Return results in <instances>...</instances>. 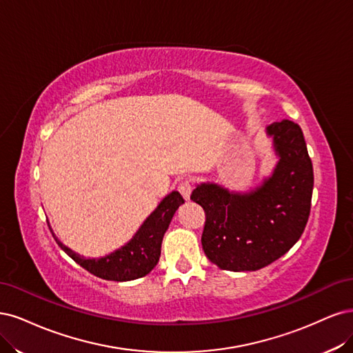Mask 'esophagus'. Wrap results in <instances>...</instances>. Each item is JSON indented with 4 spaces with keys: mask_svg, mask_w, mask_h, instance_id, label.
Wrapping results in <instances>:
<instances>
[{
    "mask_svg": "<svg viewBox=\"0 0 353 353\" xmlns=\"http://www.w3.org/2000/svg\"><path fill=\"white\" fill-rule=\"evenodd\" d=\"M179 192L181 193V196H183L186 201L190 199V193H192V183L189 180H185L181 181V183L179 185Z\"/></svg>",
    "mask_w": 353,
    "mask_h": 353,
    "instance_id": "1",
    "label": "esophagus"
}]
</instances>
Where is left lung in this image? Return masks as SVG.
<instances>
[{
  "mask_svg": "<svg viewBox=\"0 0 353 353\" xmlns=\"http://www.w3.org/2000/svg\"><path fill=\"white\" fill-rule=\"evenodd\" d=\"M279 161L271 176L249 192L201 183L190 199L205 211L202 249L229 271H256L299 241L311 211L314 170L302 129L283 120L267 128Z\"/></svg>",
  "mask_w": 353,
  "mask_h": 353,
  "instance_id": "obj_1",
  "label": "left lung"
}]
</instances>
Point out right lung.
I'll return each mask as SVG.
<instances>
[{
    "label": "right lung",
    "mask_w": 353,
    "mask_h": 353,
    "mask_svg": "<svg viewBox=\"0 0 353 353\" xmlns=\"http://www.w3.org/2000/svg\"><path fill=\"white\" fill-rule=\"evenodd\" d=\"M181 203H185V199L177 190L168 193L128 243L101 258H85L73 252L55 237L51 227L50 229L63 251L90 274L111 281H129L150 274L158 264L164 233Z\"/></svg>",
    "instance_id": "obj_1"
}]
</instances>
